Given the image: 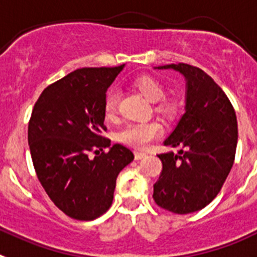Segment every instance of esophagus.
<instances>
[{
	"label": "esophagus",
	"mask_w": 257,
	"mask_h": 257,
	"mask_svg": "<svg viewBox=\"0 0 257 257\" xmlns=\"http://www.w3.org/2000/svg\"><path fill=\"white\" fill-rule=\"evenodd\" d=\"M147 154H149V153H146V151H138V150H136L135 151V159L136 160H140V159H142V158H146Z\"/></svg>",
	"instance_id": "34e87169"
}]
</instances>
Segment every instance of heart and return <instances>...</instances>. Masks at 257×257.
Listing matches in <instances>:
<instances>
[{"mask_svg": "<svg viewBox=\"0 0 257 257\" xmlns=\"http://www.w3.org/2000/svg\"><path fill=\"white\" fill-rule=\"evenodd\" d=\"M132 86L137 91H140L146 99L155 102L154 108L156 112L164 116H171L176 111V102L169 97H164L166 94V85L158 77L153 75H140L133 81ZM119 110V95L113 89L108 90L103 99V113L104 117L108 120L115 119ZM162 132V126L158 121L149 120V121L135 122L129 124L119 133V140L124 144L131 146L144 149L147 145L156 138Z\"/></svg>", "mask_w": 257, "mask_h": 257, "instance_id": "b5f03b06", "label": "heart"}]
</instances>
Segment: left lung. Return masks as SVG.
<instances>
[{
    "mask_svg": "<svg viewBox=\"0 0 257 257\" xmlns=\"http://www.w3.org/2000/svg\"><path fill=\"white\" fill-rule=\"evenodd\" d=\"M187 80L186 112L159 154L163 168L153 198L160 208L178 215L199 211L215 199L235 158L238 125L230 99L211 76L186 63L167 64Z\"/></svg>",
    "mask_w": 257,
    "mask_h": 257,
    "instance_id": "obj_1",
    "label": "left lung"
}]
</instances>
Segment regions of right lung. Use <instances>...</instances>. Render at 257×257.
I'll return each instance as SVG.
<instances>
[{"label": "right lung", "instance_id": "right-lung-1", "mask_svg": "<svg viewBox=\"0 0 257 257\" xmlns=\"http://www.w3.org/2000/svg\"><path fill=\"white\" fill-rule=\"evenodd\" d=\"M122 67H85L53 82L36 101L28 122L39 181L58 208L80 221L110 208L117 175L135 159L128 147L111 146L102 136L104 95ZM107 147L110 152L104 151Z\"/></svg>", "mask_w": 257, "mask_h": 257}]
</instances>
